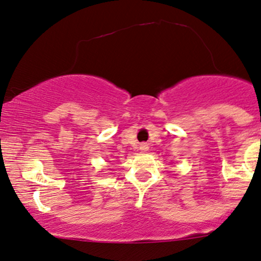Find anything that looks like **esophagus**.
<instances>
[{
	"label": "esophagus",
	"mask_w": 261,
	"mask_h": 261,
	"mask_svg": "<svg viewBox=\"0 0 261 261\" xmlns=\"http://www.w3.org/2000/svg\"><path fill=\"white\" fill-rule=\"evenodd\" d=\"M140 149L142 150V152H147V150H148V144H147V143H141Z\"/></svg>",
	"instance_id": "1"
}]
</instances>
